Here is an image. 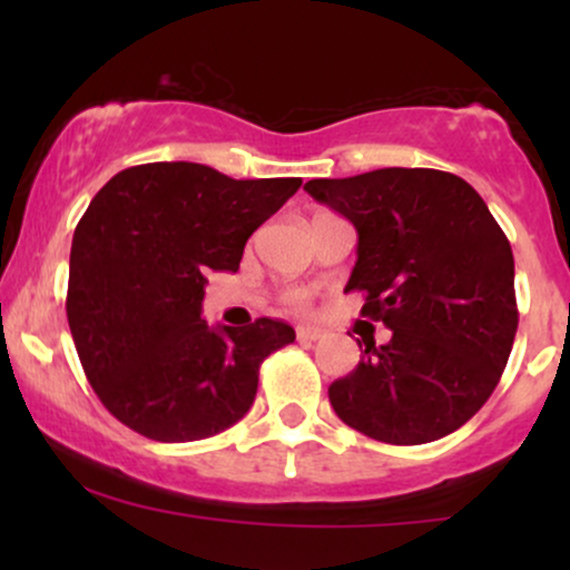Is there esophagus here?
<instances>
[{
    "mask_svg": "<svg viewBox=\"0 0 570 570\" xmlns=\"http://www.w3.org/2000/svg\"><path fill=\"white\" fill-rule=\"evenodd\" d=\"M324 332L316 330V326H297V340L299 343H316Z\"/></svg>",
    "mask_w": 570,
    "mask_h": 570,
    "instance_id": "esophagus-1",
    "label": "esophagus"
}]
</instances>
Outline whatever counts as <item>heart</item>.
Here are the masks:
<instances>
[{"label": "heart", "mask_w": 570, "mask_h": 570, "mask_svg": "<svg viewBox=\"0 0 570 570\" xmlns=\"http://www.w3.org/2000/svg\"><path fill=\"white\" fill-rule=\"evenodd\" d=\"M286 303H289L294 311H305L307 294L303 289H289V292H286Z\"/></svg>", "instance_id": "heart-1"}]
</instances>
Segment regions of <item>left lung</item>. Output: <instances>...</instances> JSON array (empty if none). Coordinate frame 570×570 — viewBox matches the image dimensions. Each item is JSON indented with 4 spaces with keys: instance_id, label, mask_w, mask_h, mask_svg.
<instances>
[{
    "instance_id": "obj_1",
    "label": "left lung",
    "mask_w": 570,
    "mask_h": 570,
    "mask_svg": "<svg viewBox=\"0 0 570 570\" xmlns=\"http://www.w3.org/2000/svg\"><path fill=\"white\" fill-rule=\"evenodd\" d=\"M307 195L353 222L358 259L345 292L391 330L330 385L337 417L377 442L423 444L488 402L512 353L514 257L485 200L461 176L377 168L311 179Z\"/></svg>"
}]
</instances>
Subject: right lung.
<instances>
[{"mask_svg":"<svg viewBox=\"0 0 570 570\" xmlns=\"http://www.w3.org/2000/svg\"><path fill=\"white\" fill-rule=\"evenodd\" d=\"M303 179H230L200 163L115 174L77 222L67 318L85 377L120 423L155 442H195L238 423L259 364L294 343L284 322L212 330L203 286L238 271L248 235Z\"/></svg>","mask_w":570,"mask_h":570,"instance_id":"obj_1","label":"right lung"}]
</instances>
